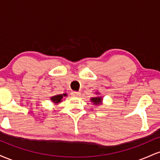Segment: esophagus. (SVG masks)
Masks as SVG:
<instances>
[{
  "label": "esophagus",
  "instance_id": "esophagus-1",
  "mask_svg": "<svg viewBox=\"0 0 160 160\" xmlns=\"http://www.w3.org/2000/svg\"><path fill=\"white\" fill-rule=\"evenodd\" d=\"M71 95V96H73V97H80V92H72Z\"/></svg>",
  "mask_w": 160,
  "mask_h": 160
}]
</instances>
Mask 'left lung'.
<instances>
[{"instance_id": "left-lung-1", "label": "left lung", "mask_w": 160, "mask_h": 160, "mask_svg": "<svg viewBox=\"0 0 160 160\" xmlns=\"http://www.w3.org/2000/svg\"><path fill=\"white\" fill-rule=\"evenodd\" d=\"M96 95H99V92H96ZM102 101H103V98H102V96H95L93 97V98H90V102L92 103H93L95 105H100V104H102Z\"/></svg>"}]
</instances>
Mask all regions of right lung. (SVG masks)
I'll use <instances>...</instances> for the list:
<instances>
[{
  "instance_id": "obj_1",
  "label": "right lung",
  "mask_w": 160,
  "mask_h": 160,
  "mask_svg": "<svg viewBox=\"0 0 160 160\" xmlns=\"http://www.w3.org/2000/svg\"><path fill=\"white\" fill-rule=\"evenodd\" d=\"M67 95H68L67 93H63V94L53 95V96L50 97V100L52 101V103L58 104H59L60 102H62V99H63L64 97H67Z\"/></svg>"
}]
</instances>
